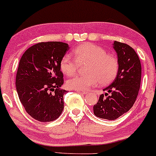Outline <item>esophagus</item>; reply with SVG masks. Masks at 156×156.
I'll list each match as a JSON object with an SVG mask.
<instances>
[{
  "mask_svg": "<svg viewBox=\"0 0 156 156\" xmlns=\"http://www.w3.org/2000/svg\"><path fill=\"white\" fill-rule=\"evenodd\" d=\"M76 91L78 92V93H79V94H87V92H86V91H81V90H76Z\"/></svg>",
  "mask_w": 156,
  "mask_h": 156,
  "instance_id": "1",
  "label": "esophagus"
}]
</instances>
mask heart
I'll return each instance as SVG.
<instances>
[{
  "label": "heart",
  "instance_id": "b5f03b06",
  "mask_svg": "<svg viewBox=\"0 0 156 156\" xmlns=\"http://www.w3.org/2000/svg\"><path fill=\"white\" fill-rule=\"evenodd\" d=\"M74 57L66 54L60 61V69L64 74L72 76L78 71L79 65L87 63L85 71L87 74L76 76L68 80V86L77 90H89L90 88L109 83L117 76L119 61L115 55L106 53L101 47L92 43H85L74 49Z\"/></svg>",
  "mask_w": 156,
  "mask_h": 156
}]
</instances>
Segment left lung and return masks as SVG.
<instances>
[{
	"mask_svg": "<svg viewBox=\"0 0 156 156\" xmlns=\"http://www.w3.org/2000/svg\"><path fill=\"white\" fill-rule=\"evenodd\" d=\"M113 47L119 61L117 77L111 85L104 88L105 95H100L94 106L96 117L108 120L117 119L133 107L141 81L140 60L133 48L117 41L114 42Z\"/></svg>",
	"mask_w": 156,
	"mask_h": 156,
	"instance_id": "1",
	"label": "left lung"
}]
</instances>
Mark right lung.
Returning a JSON list of instances; mask_svg holds the SVG:
<instances>
[{
	"label": "right lung",
	"mask_w": 156,
	"mask_h": 156,
	"mask_svg": "<svg viewBox=\"0 0 156 156\" xmlns=\"http://www.w3.org/2000/svg\"><path fill=\"white\" fill-rule=\"evenodd\" d=\"M69 50L60 42H40L26 50L19 61L16 87L26 112L34 119L52 122L64 109L60 61Z\"/></svg>",
	"instance_id": "add662e5"
}]
</instances>
